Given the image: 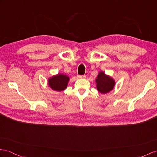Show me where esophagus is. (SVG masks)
Returning a JSON list of instances; mask_svg holds the SVG:
<instances>
[{
  "label": "esophagus",
  "instance_id": "1",
  "mask_svg": "<svg viewBox=\"0 0 157 157\" xmlns=\"http://www.w3.org/2000/svg\"><path fill=\"white\" fill-rule=\"evenodd\" d=\"M78 78H85L86 76L85 75H78Z\"/></svg>",
  "mask_w": 157,
  "mask_h": 157
}]
</instances>
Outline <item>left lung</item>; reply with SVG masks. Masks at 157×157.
I'll return each mask as SVG.
<instances>
[{
	"instance_id": "obj_1",
	"label": "left lung",
	"mask_w": 157,
	"mask_h": 157,
	"mask_svg": "<svg viewBox=\"0 0 157 157\" xmlns=\"http://www.w3.org/2000/svg\"><path fill=\"white\" fill-rule=\"evenodd\" d=\"M97 90L102 94L107 93L111 90L114 86V81L105 72H101L96 79Z\"/></svg>"
}]
</instances>
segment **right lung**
I'll use <instances>...</instances> for the list:
<instances>
[{
  "mask_svg": "<svg viewBox=\"0 0 157 157\" xmlns=\"http://www.w3.org/2000/svg\"><path fill=\"white\" fill-rule=\"evenodd\" d=\"M69 78L67 76L62 74H59L52 76L48 80V85L53 90L61 91L67 88Z\"/></svg>",
  "mask_w": 157,
  "mask_h": 157,
  "instance_id": "add662e5",
  "label": "right lung"
}]
</instances>
